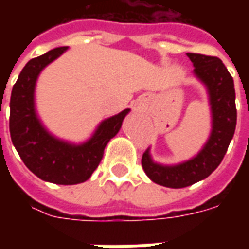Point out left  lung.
I'll return each mask as SVG.
<instances>
[{
    "label": "left lung",
    "mask_w": 249,
    "mask_h": 249,
    "mask_svg": "<svg viewBox=\"0 0 249 249\" xmlns=\"http://www.w3.org/2000/svg\"><path fill=\"white\" fill-rule=\"evenodd\" d=\"M195 66V74L207 85L211 97L213 126L208 142L197 156L175 167H161L151 160L146 149L141 165L148 178L168 188H184L208 178L223 161L236 128L235 85L223 61L213 56L187 53Z\"/></svg>",
    "instance_id": "1"
}]
</instances>
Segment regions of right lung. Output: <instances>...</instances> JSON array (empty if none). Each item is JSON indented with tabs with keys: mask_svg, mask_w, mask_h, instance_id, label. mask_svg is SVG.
<instances>
[{
	"mask_svg": "<svg viewBox=\"0 0 249 249\" xmlns=\"http://www.w3.org/2000/svg\"><path fill=\"white\" fill-rule=\"evenodd\" d=\"M66 49V46L52 49L32 58L24 66L12 89L9 129L21 160L37 178L54 184L73 185L84 183L92 176L103 160L105 146L117 135L129 109L103 121L92 139L82 145H71L49 135L35 112L36 80L40 71Z\"/></svg>",
	"mask_w": 249,
	"mask_h": 249,
	"instance_id": "1",
	"label": "right lung"
}]
</instances>
